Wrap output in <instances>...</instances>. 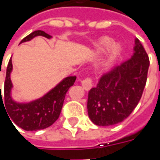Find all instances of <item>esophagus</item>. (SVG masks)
Listing matches in <instances>:
<instances>
[{
  "label": "esophagus",
  "mask_w": 160,
  "mask_h": 160,
  "mask_svg": "<svg viewBox=\"0 0 160 160\" xmlns=\"http://www.w3.org/2000/svg\"><path fill=\"white\" fill-rule=\"evenodd\" d=\"M81 86L83 87L85 90H90L92 87V80H91L90 78H87L81 81Z\"/></svg>",
  "instance_id": "esophagus-1"
}]
</instances>
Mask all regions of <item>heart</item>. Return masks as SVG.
I'll return each instance as SVG.
<instances>
[{
  "label": "heart",
  "mask_w": 160,
  "mask_h": 160,
  "mask_svg": "<svg viewBox=\"0 0 160 160\" xmlns=\"http://www.w3.org/2000/svg\"><path fill=\"white\" fill-rule=\"evenodd\" d=\"M111 42H112L111 39L108 38L101 39L97 44V46H96V52L98 54L104 52V50L110 46ZM120 45L118 44V43H116V42L112 43L110 46V48L108 49L107 52L105 54V58H104V61L101 63V69L104 70V71H106V70H108L111 68L112 62H114V60L117 58V56H118V54L120 52Z\"/></svg>",
  "instance_id": "b5f03b06"
}]
</instances>
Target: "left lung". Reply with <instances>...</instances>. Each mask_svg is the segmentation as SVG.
Segmentation results:
<instances>
[{"instance_id":"1","label":"left lung","mask_w":160,"mask_h":160,"mask_svg":"<svg viewBox=\"0 0 160 160\" xmlns=\"http://www.w3.org/2000/svg\"><path fill=\"white\" fill-rule=\"evenodd\" d=\"M149 68V58L138 38L130 59L101 77L88 92L87 112L98 126L122 122L137 106L142 96Z\"/></svg>"}]
</instances>
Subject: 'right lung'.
<instances>
[{"mask_svg":"<svg viewBox=\"0 0 160 160\" xmlns=\"http://www.w3.org/2000/svg\"><path fill=\"white\" fill-rule=\"evenodd\" d=\"M42 36L46 38L52 37L43 31H35L21 40L20 43L30 41L35 37ZM12 70V60L10 59L7 68L6 80L4 84V100H2L0 85V103L3 104L9 116L14 123L26 131H37L51 126L58 118L62 108L65 95L70 87L76 80V76L64 78L56 87L49 90L42 97L27 103H19L13 100L12 97V83L11 73ZM11 121V120H10ZM11 121V122H12Z\"/></svg>","mask_w":160,"mask_h":160,"instance_id":"add662e5","label":"right lung"}]
</instances>
